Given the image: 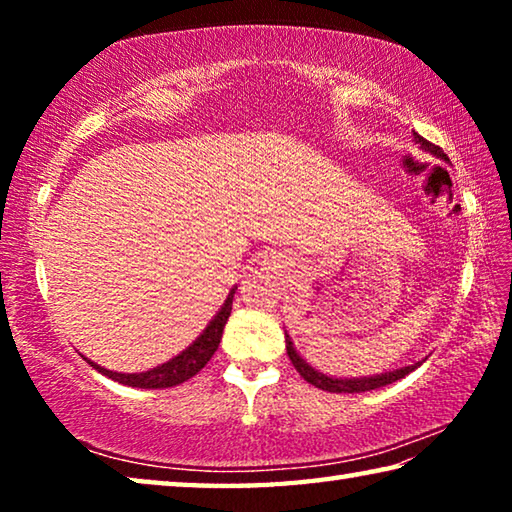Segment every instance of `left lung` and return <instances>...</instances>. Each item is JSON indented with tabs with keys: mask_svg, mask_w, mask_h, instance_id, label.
Segmentation results:
<instances>
[{
	"mask_svg": "<svg viewBox=\"0 0 512 512\" xmlns=\"http://www.w3.org/2000/svg\"><path fill=\"white\" fill-rule=\"evenodd\" d=\"M413 140L415 144L420 146V149L424 153H431L433 158H440L443 162H449L447 155L443 153V149H438L436 144H431L424 140L422 135L413 133ZM284 339H287V354L289 359L293 363V368H296L300 372V377L309 381L311 386L320 388V391H327V393H366V391H375V388H381V386H388L393 384V381L402 379L409 375V372H413L418 366H422V361L418 363H411V366H404V368H397V370H391V372H381V375H370V377H332V375H325V372L316 370L311 363H307V359L302 357V354L296 350V345H293L291 336L284 332Z\"/></svg>",
	"mask_w": 512,
	"mask_h": 512,
	"instance_id": "8db88e82",
	"label": "left lung"
}]
</instances>
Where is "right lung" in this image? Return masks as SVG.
<instances>
[{
    "label": "right lung",
    "mask_w": 512,
    "mask_h": 512,
    "mask_svg": "<svg viewBox=\"0 0 512 512\" xmlns=\"http://www.w3.org/2000/svg\"><path fill=\"white\" fill-rule=\"evenodd\" d=\"M237 287L228 293V298L221 305V309L216 311V316L207 323V327L203 329L201 334L196 336L194 343H189L187 348L176 354V357L160 363L151 370L144 372H115L99 366V363L90 361L88 357H83L85 361L90 363L94 370H99L101 375H106L110 379L119 381L124 386H133V388H171L183 384V381L192 379L198 370L205 368V363L212 359V354L216 352L221 343L223 336V327L228 323V316L232 311V298H235Z\"/></svg>",
    "instance_id": "add662e5"
}]
</instances>
